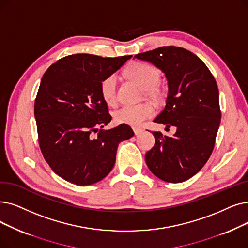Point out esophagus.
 I'll return each mask as SVG.
<instances>
[{
  "instance_id": "1",
  "label": "esophagus",
  "mask_w": 248,
  "mask_h": 248,
  "mask_svg": "<svg viewBox=\"0 0 248 248\" xmlns=\"http://www.w3.org/2000/svg\"><path fill=\"white\" fill-rule=\"evenodd\" d=\"M133 130H134L135 135H140V134L143 132V128H140V127H134Z\"/></svg>"
}]
</instances>
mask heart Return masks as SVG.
<instances>
[{
	"label": "heart",
	"mask_w": 248,
	"mask_h": 248,
	"mask_svg": "<svg viewBox=\"0 0 248 248\" xmlns=\"http://www.w3.org/2000/svg\"><path fill=\"white\" fill-rule=\"evenodd\" d=\"M124 74L128 79L144 89L148 96L158 97L160 95L157 85L160 80V72L155 67L147 62H132L125 69ZM116 84L117 77L114 74L104 78L100 84L101 96L108 105H113L116 101ZM154 114L155 107L151 102L124 105L114 112V121L121 124L139 126Z\"/></svg>",
	"instance_id": "1"
}]
</instances>
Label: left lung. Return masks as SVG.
<instances>
[{"mask_svg": "<svg viewBox=\"0 0 248 248\" xmlns=\"http://www.w3.org/2000/svg\"><path fill=\"white\" fill-rule=\"evenodd\" d=\"M135 58L165 74L166 105L154 122L176 127L172 137L152 133L155 145L146 153V163L161 180L186 181L207 163L215 146L221 122L216 80L200 58L182 47L162 46Z\"/></svg>", "mask_w": 248, "mask_h": 248, "instance_id": "left-lung-1", "label": "left lung"}]
</instances>
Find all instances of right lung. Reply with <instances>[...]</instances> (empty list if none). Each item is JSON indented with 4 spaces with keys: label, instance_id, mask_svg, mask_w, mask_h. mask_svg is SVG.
I'll list each match as a JSON object with an SVG mask.
<instances>
[{
    "label": "right lung",
    "instance_id": "add662e5",
    "mask_svg": "<svg viewBox=\"0 0 248 248\" xmlns=\"http://www.w3.org/2000/svg\"><path fill=\"white\" fill-rule=\"evenodd\" d=\"M131 58L77 53L42 76L34 103L39 147L52 171L71 184L103 179L114 166L118 144L134 136L127 124L103 130L111 115L100 93L102 80Z\"/></svg>",
    "mask_w": 248,
    "mask_h": 248
}]
</instances>
